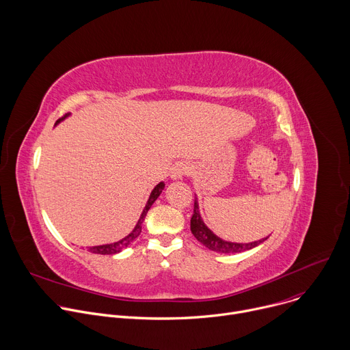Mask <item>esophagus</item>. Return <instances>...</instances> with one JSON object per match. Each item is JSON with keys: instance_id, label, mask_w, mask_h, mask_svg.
Returning a JSON list of instances; mask_svg holds the SVG:
<instances>
[{"instance_id": "obj_1", "label": "esophagus", "mask_w": 350, "mask_h": 350, "mask_svg": "<svg viewBox=\"0 0 350 350\" xmlns=\"http://www.w3.org/2000/svg\"><path fill=\"white\" fill-rule=\"evenodd\" d=\"M187 173H188V167H187L185 165H177V166H174V167L172 169L170 177H172L173 180H181Z\"/></svg>"}]
</instances>
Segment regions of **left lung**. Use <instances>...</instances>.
<instances>
[{
  "label": "left lung",
  "mask_w": 350,
  "mask_h": 350,
  "mask_svg": "<svg viewBox=\"0 0 350 350\" xmlns=\"http://www.w3.org/2000/svg\"><path fill=\"white\" fill-rule=\"evenodd\" d=\"M191 232L193 234V237L204 243L208 249L217 254H239L243 251H249L258 245H260L262 242H265L269 237L262 238L259 241H254V242H247V243H242V242H231V241H226L220 237H217L204 221L202 216H201V211H199V204H198V198L195 195V202H193V215L191 217Z\"/></svg>",
  "instance_id": "obj_1"
}]
</instances>
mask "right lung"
I'll use <instances>...</instances> for the list:
<instances>
[{
    "label": "right lung",
    "mask_w": 350,
    "mask_h": 350,
    "mask_svg": "<svg viewBox=\"0 0 350 350\" xmlns=\"http://www.w3.org/2000/svg\"><path fill=\"white\" fill-rule=\"evenodd\" d=\"M69 116H70V113H68V115H65L64 118L58 119V120L55 122V126L59 124L61 122H64V120H65L66 118H69ZM163 189H165V183H163V181H161L158 185H155V188L151 191V193H149L146 205H145V208H144V211H142V213H141V216H139V219H138L135 227L133 228V231H131L129 235H126V237L122 238L120 241H116V242H112V243H104V245L90 246L88 251H90L91 254H98V255H115V254L122 252L123 249H126V247L139 235V232H141V224H142V221H144V219H145L148 211L151 209V206L154 205V202L157 201L158 196L162 193Z\"/></svg>",
    "instance_id": "add662e5"
}]
</instances>
